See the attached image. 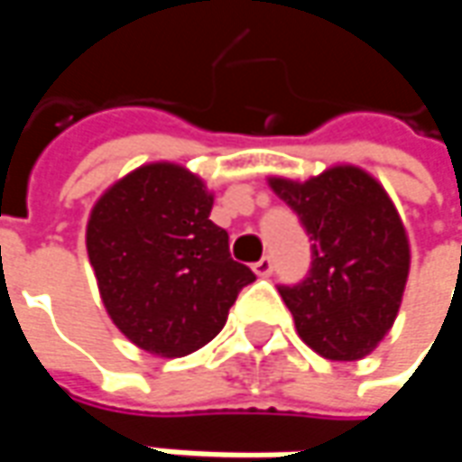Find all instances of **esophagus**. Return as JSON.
I'll use <instances>...</instances> for the list:
<instances>
[{
	"instance_id": "esophagus-1",
	"label": "esophagus",
	"mask_w": 462,
	"mask_h": 462,
	"mask_svg": "<svg viewBox=\"0 0 462 462\" xmlns=\"http://www.w3.org/2000/svg\"><path fill=\"white\" fill-rule=\"evenodd\" d=\"M252 270H254L259 277H270L273 275V270H275V264H273V259L270 257H262L259 262L252 264Z\"/></svg>"
}]
</instances>
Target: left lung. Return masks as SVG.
<instances>
[{
    "mask_svg": "<svg viewBox=\"0 0 462 462\" xmlns=\"http://www.w3.org/2000/svg\"><path fill=\"white\" fill-rule=\"evenodd\" d=\"M310 244V270L277 285L300 339L327 360H360L393 327L409 277V241L391 198L357 167L309 182L273 177Z\"/></svg>",
    "mask_w": 462,
    "mask_h": 462,
    "instance_id": "obj_1",
    "label": "left lung"
}]
</instances>
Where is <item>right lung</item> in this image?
Wrapping results in <instances>:
<instances>
[{"mask_svg":"<svg viewBox=\"0 0 462 462\" xmlns=\"http://www.w3.org/2000/svg\"><path fill=\"white\" fill-rule=\"evenodd\" d=\"M213 195L177 164H149L110 187L87 223L102 303L135 346L185 357L226 324L257 275L231 259L210 221Z\"/></svg>","mask_w":462,"mask_h":462,"instance_id":"add662e5","label":"right lung"}]
</instances>
